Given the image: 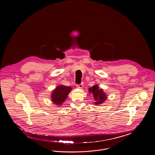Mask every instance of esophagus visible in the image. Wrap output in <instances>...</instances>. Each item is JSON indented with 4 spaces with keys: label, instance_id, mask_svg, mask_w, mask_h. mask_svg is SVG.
<instances>
[{
    "label": "esophagus",
    "instance_id": "obj_1",
    "mask_svg": "<svg viewBox=\"0 0 155 155\" xmlns=\"http://www.w3.org/2000/svg\"><path fill=\"white\" fill-rule=\"evenodd\" d=\"M83 87H84V83H83V82L81 83V84H79V85H77V88H82Z\"/></svg>",
    "mask_w": 155,
    "mask_h": 155
}]
</instances>
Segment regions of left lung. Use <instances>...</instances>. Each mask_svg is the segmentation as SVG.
<instances>
[{
	"instance_id": "left-lung-1",
	"label": "left lung",
	"mask_w": 155,
	"mask_h": 155,
	"mask_svg": "<svg viewBox=\"0 0 155 155\" xmlns=\"http://www.w3.org/2000/svg\"><path fill=\"white\" fill-rule=\"evenodd\" d=\"M89 92H91L93 94L95 101V104H100L103 103V102L106 100V95L104 93L102 89H100L98 85H94L93 87L89 89Z\"/></svg>"
}]
</instances>
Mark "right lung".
I'll return each mask as SVG.
<instances>
[{
  "instance_id": "1",
  "label": "right lung",
  "mask_w": 155,
  "mask_h": 155,
  "mask_svg": "<svg viewBox=\"0 0 155 155\" xmlns=\"http://www.w3.org/2000/svg\"><path fill=\"white\" fill-rule=\"evenodd\" d=\"M71 90V87L60 85L52 93V101L55 104L61 105L67 98V95Z\"/></svg>"
}]
</instances>
